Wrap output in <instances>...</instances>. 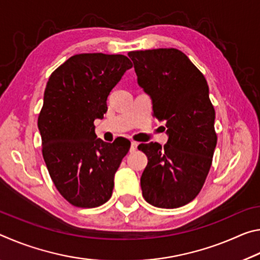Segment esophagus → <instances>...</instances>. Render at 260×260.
Masks as SVG:
<instances>
[{
    "label": "esophagus",
    "mask_w": 260,
    "mask_h": 260,
    "mask_svg": "<svg viewBox=\"0 0 260 260\" xmlns=\"http://www.w3.org/2000/svg\"><path fill=\"white\" fill-rule=\"evenodd\" d=\"M138 146H139V144H138V142H134V141H133V142H132V143H131V152H133V151H135V150H136V149H138Z\"/></svg>",
    "instance_id": "esophagus-1"
}]
</instances>
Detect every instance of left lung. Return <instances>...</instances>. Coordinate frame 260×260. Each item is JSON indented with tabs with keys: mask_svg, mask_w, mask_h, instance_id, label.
<instances>
[{
	"mask_svg": "<svg viewBox=\"0 0 260 260\" xmlns=\"http://www.w3.org/2000/svg\"><path fill=\"white\" fill-rule=\"evenodd\" d=\"M138 83L150 96L153 117L166 121L167 143H142L148 157L141 177L149 204L175 209L199 195L208 177L215 146V112L201 71L174 48L128 52Z\"/></svg>",
	"mask_w": 260,
	"mask_h": 260,
	"instance_id": "left-lung-1",
	"label": "left lung"
}]
</instances>
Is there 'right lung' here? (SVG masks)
Masks as SVG:
<instances>
[{
  "mask_svg": "<svg viewBox=\"0 0 260 260\" xmlns=\"http://www.w3.org/2000/svg\"><path fill=\"white\" fill-rule=\"evenodd\" d=\"M131 68L124 55H74L47 82L38 119L42 155L57 190L78 208L110 200L114 174L129 150L126 139H98L94 120L102 119L110 91Z\"/></svg>",
  "mask_w": 260,
  "mask_h": 260,
  "instance_id": "obj_1",
  "label": "right lung"
}]
</instances>
